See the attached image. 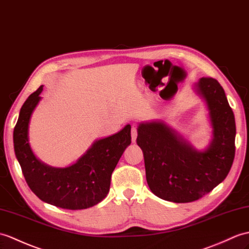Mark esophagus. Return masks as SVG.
Masks as SVG:
<instances>
[{
  "instance_id": "34e87169",
  "label": "esophagus",
  "mask_w": 249,
  "mask_h": 249,
  "mask_svg": "<svg viewBox=\"0 0 249 249\" xmlns=\"http://www.w3.org/2000/svg\"><path fill=\"white\" fill-rule=\"evenodd\" d=\"M138 137V129L136 126H131V141L136 142Z\"/></svg>"
}]
</instances>
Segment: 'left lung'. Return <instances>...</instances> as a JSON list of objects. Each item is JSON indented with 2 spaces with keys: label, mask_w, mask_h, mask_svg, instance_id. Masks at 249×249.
<instances>
[{
  "label": "left lung",
  "mask_w": 249,
  "mask_h": 249,
  "mask_svg": "<svg viewBox=\"0 0 249 249\" xmlns=\"http://www.w3.org/2000/svg\"><path fill=\"white\" fill-rule=\"evenodd\" d=\"M205 98L213 140L197 152L161 122L140 124L137 143L145 163L152 192L173 203H191L221 183L231 169L235 154V121L223 87L216 79L203 77L196 84Z\"/></svg>",
  "instance_id": "8db88e82"
}]
</instances>
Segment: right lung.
Masks as SVG:
<instances>
[{"label": "right lung", "mask_w": 249, "mask_h": 249, "mask_svg": "<svg viewBox=\"0 0 249 249\" xmlns=\"http://www.w3.org/2000/svg\"><path fill=\"white\" fill-rule=\"evenodd\" d=\"M42 89L40 86L28 96L20 110L14 129L16 157L28 187L40 199L62 209H87L107 196L112 172L131 143V127L126 125L118 134L97 140L70 166L59 169L45 165L35 157L28 143V123Z\"/></svg>", "instance_id": "add662e5"}]
</instances>
